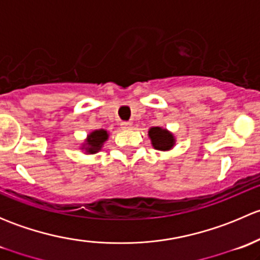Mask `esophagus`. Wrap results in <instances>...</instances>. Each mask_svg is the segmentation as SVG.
Wrapping results in <instances>:
<instances>
[{"label":"esophagus","mask_w":260,"mask_h":260,"mask_svg":"<svg viewBox=\"0 0 260 260\" xmlns=\"http://www.w3.org/2000/svg\"><path fill=\"white\" fill-rule=\"evenodd\" d=\"M120 128H122V129H131V128H132V123H131V122H122V123H120Z\"/></svg>","instance_id":"obj_1"}]
</instances>
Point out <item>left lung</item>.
<instances>
[{"label": "left lung", "mask_w": 260, "mask_h": 260, "mask_svg": "<svg viewBox=\"0 0 260 260\" xmlns=\"http://www.w3.org/2000/svg\"><path fill=\"white\" fill-rule=\"evenodd\" d=\"M148 137L153 148L158 149V151H170L174 148L175 143H176V138L172 135V132L162 127L149 128Z\"/></svg>", "instance_id": "obj_1"}]
</instances>
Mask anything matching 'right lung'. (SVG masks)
I'll return each mask as SVG.
<instances>
[{
    "mask_svg": "<svg viewBox=\"0 0 260 260\" xmlns=\"http://www.w3.org/2000/svg\"><path fill=\"white\" fill-rule=\"evenodd\" d=\"M109 138L108 131L106 129H95L86 136L85 141L81 145L80 149H83L86 154H94L99 152L104 143Z\"/></svg>",
    "mask_w": 260,
    "mask_h": 260,
    "instance_id": "add662e5",
    "label": "right lung"
}]
</instances>
